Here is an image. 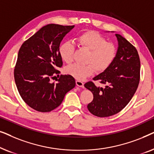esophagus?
Listing matches in <instances>:
<instances>
[{"label":"esophagus","mask_w":154,"mask_h":154,"mask_svg":"<svg viewBox=\"0 0 154 154\" xmlns=\"http://www.w3.org/2000/svg\"><path fill=\"white\" fill-rule=\"evenodd\" d=\"M75 83H76L77 86H79V87L84 88V83L81 81H80V80H76V81H75Z\"/></svg>","instance_id":"obj_1"}]
</instances>
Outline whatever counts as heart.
Returning <instances> with one entry per match:
<instances>
[{
  "label": "heart",
  "instance_id": "b5f03b06",
  "mask_svg": "<svg viewBox=\"0 0 154 154\" xmlns=\"http://www.w3.org/2000/svg\"><path fill=\"white\" fill-rule=\"evenodd\" d=\"M81 47L90 50L86 62L87 64H73L67 66L65 71L78 80H83L92 74L95 70L103 72L112 64L117 54L114 44L106 41V39L94 31H88L77 37ZM74 44L66 41L61 44L59 53L62 60L67 64L72 62L75 51Z\"/></svg>",
  "mask_w": 154,
  "mask_h": 154
}]
</instances>
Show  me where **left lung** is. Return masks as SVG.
I'll list each match as a JSON object with an SVG mask.
<instances>
[{
    "instance_id": "obj_1",
    "label": "left lung",
    "mask_w": 154,
    "mask_h": 154,
    "mask_svg": "<svg viewBox=\"0 0 154 154\" xmlns=\"http://www.w3.org/2000/svg\"><path fill=\"white\" fill-rule=\"evenodd\" d=\"M116 36L119 48L115 60L106 70L93 78L106 87H97L92 81L84 85L93 94V100L88 104V109L97 117H109L120 112L131 100L140 83L137 50L122 35Z\"/></svg>"
}]
</instances>
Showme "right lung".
Masks as SVG:
<instances>
[{
  "label": "right lung",
  "mask_w": 154,
  "mask_h": 154,
  "mask_svg": "<svg viewBox=\"0 0 154 154\" xmlns=\"http://www.w3.org/2000/svg\"><path fill=\"white\" fill-rule=\"evenodd\" d=\"M74 27L50 24L42 27L24 42L14 70L17 88L26 104L40 112H50L62 102L75 85L71 75H61L52 83L63 62L59 53L60 43Z\"/></svg>",
  "instance_id": "obj_1"
}]
</instances>
